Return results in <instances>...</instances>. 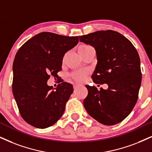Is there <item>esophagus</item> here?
Listing matches in <instances>:
<instances>
[{"mask_svg": "<svg viewBox=\"0 0 152 152\" xmlns=\"http://www.w3.org/2000/svg\"><path fill=\"white\" fill-rule=\"evenodd\" d=\"M80 86H81V85H80V84L76 83V84H74V89H76V88H78V87H80Z\"/></svg>", "mask_w": 152, "mask_h": 152, "instance_id": "1", "label": "esophagus"}]
</instances>
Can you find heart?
<instances>
[{
	"label": "heart",
	"instance_id": "obj_1",
	"mask_svg": "<svg viewBox=\"0 0 152 152\" xmlns=\"http://www.w3.org/2000/svg\"><path fill=\"white\" fill-rule=\"evenodd\" d=\"M90 46L88 45H81L79 46L78 48V53H79L80 55H81L83 53H84L86 50L89 48ZM86 74L87 73L86 72H83V71H78V72H76L74 73H73L72 74V77L74 78V80H76V81H82V80H84L85 78Z\"/></svg>",
	"mask_w": 152,
	"mask_h": 152
}]
</instances>
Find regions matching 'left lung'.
Segmentation results:
<instances>
[{
  "label": "left lung",
  "instance_id": "left-lung-1",
  "mask_svg": "<svg viewBox=\"0 0 152 152\" xmlns=\"http://www.w3.org/2000/svg\"><path fill=\"white\" fill-rule=\"evenodd\" d=\"M80 42L95 49L97 64L93 74L96 84L108 89L86 86V110L106 126L121 122L130 114L138 99L142 73L137 51L128 38L112 30L98 31L79 36Z\"/></svg>",
  "mask_w": 152,
  "mask_h": 152
}]
</instances>
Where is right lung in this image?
I'll return each instance as SVG.
<instances>
[{"mask_svg": "<svg viewBox=\"0 0 152 152\" xmlns=\"http://www.w3.org/2000/svg\"><path fill=\"white\" fill-rule=\"evenodd\" d=\"M78 43V36L41 32L19 49L13 62L12 93L23 119L37 128L53 126L62 117L74 89L62 82L48 86L62 70L64 55Z\"/></svg>", "mask_w": 152, "mask_h": 152, "instance_id": "right-lung-1", "label": "right lung"}]
</instances>
